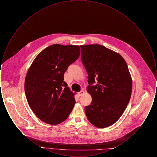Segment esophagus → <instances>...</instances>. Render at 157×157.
Segmentation results:
<instances>
[{
    "label": "esophagus",
    "mask_w": 157,
    "mask_h": 157,
    "mask_svg": "<svg viewBox=\"0 0 157 157\" xmlns=\"http://www.w3.org/2000/svg\"><path fill=\"white\" fill-rule=\"evenodd\" d=\"M83 94H84V91L83 90H81L79 92H78L79 96H82V95H83Z\"/></svg>",
    "instance_id": "34e87169"
}]
</instances>
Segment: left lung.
<instances>
[{
	"instance_id": "obj_1",
	"label": "left lung",
	"mask_w": 157,
	"mask_h": 157,
	"mask_svg": "<svg viewBox=\"0 0 157 157\" xmlns=\"http://www.w3.org/2000/svg\"><path fill=\"white\" fill-rule=\"evenodd\" d=\"M81 60L88 74L92 102L85 107L88 120L103 128L119 120L130 100L132 82L120 54L101 45L81 46Z\"/></svg>"
}]
</instances>
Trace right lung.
I'll return each instance as SVG.
<instances>
[{
  "mask_svg": "<svg viewBox=\"0 0 157 157\" xmlns=\"http://www.w3.org/2000/svg\"><path fill=\"white\" fill-rule=\"evenodd\" d=\"M75 45H51L36 57L25 81V91L32 111L45 123L56 125L67 119L75 105L64 73L79 58Z\"/></svg>",
  "mask_w": 157,
  "mask_h": 157,
  "instance_id": "1",
  "label": "right lung"
}]
</instances>
